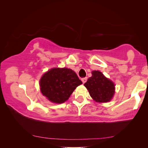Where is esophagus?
I'll return each mask as SVG.
<instances>
[{
  "label": "esophagus",
  "instance_id": "obj_1",
  "mask_svg": "<svg viewBox=\"0 0 148 148\" xmlns=\"http://www.w3.org/2000/svg\"><path fill=\"white\" fill-rule=\"evenodd\" d=\"M82 82H83V83H86V81H87V78H86V77H85V78H83L82 79Z\"/></svg>",
  "mask_w": 148,
  "mask_h": 148
}]
</instances>
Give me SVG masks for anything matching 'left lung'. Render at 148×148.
Instances as JSON below:
<instances>
[{
    "mask_svg": "<svg viewBox=\"0 0 148 148\" xmlns=\"http://www.w3.org/2000/svg\"><path fill=\"white\" fill-rule=\"evenodd\" d=\"M91 73L92 77L84 84L91 97L97 102L110 101L115 93L114 83L99 71L94 70Z\"/></svg>",
    "mask_w": 148,
    "mask_h": 148,
    "instance_id": "left-lung-1",
    "label": "left lung"
}]
</instances>
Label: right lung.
Instances as JSON below:
<instances>
[{
  "label": "right lung",
  "mask_w": 148,
  "mask_h": 148,
  "mask_svg": "<svg viewBox=\"0 0 148 148\" xmlns=\"http://www.w3.org/2000/svg\"><path fill=\"white\" fill-rule=\"evenodd\" d=\"M82 82L71 69L53 68L44 73L39 81L43 96L52 102L61 104L69 99L70 95Z\"/></svg>",
  "instance_id": "1"
}]
</instances>
